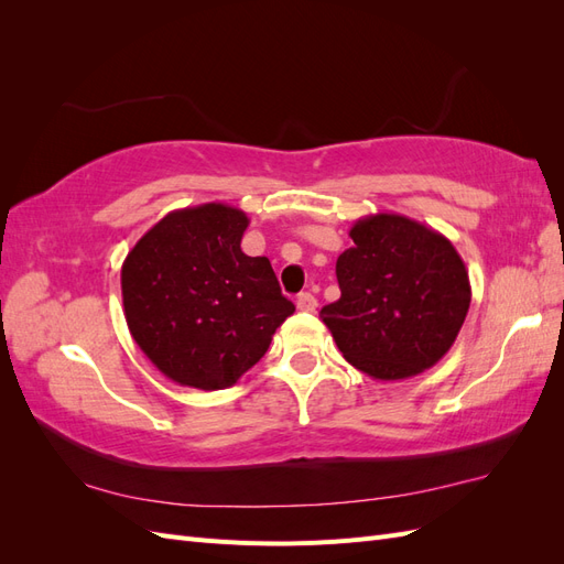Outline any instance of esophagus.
I'll use <instances>...</instances> for the list:
<instances>
[{
  "mask_svg": "<svg viewBox=\"0 0 564 564\" xmlns=\"http://www.w3.org/2000/svg\"><path fill=\"white\" fill-rule=\"evenodd\" d=\"M296 308L299 311H303V313H315V308H317V299L313 296V294H299V299H296Z\"/></svg>",
  "mask_w": 564,
  "mask_h": 564,
  "instance_id": "34e87169",
  "label": "esophagus"
}]
</instances>
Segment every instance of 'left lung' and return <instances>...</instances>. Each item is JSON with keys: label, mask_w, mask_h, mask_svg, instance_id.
<instances>
[{"label": "left lung", "mask_w": 564, "mask_h": 564, "mask_svg": "<svg viewBox=\"0 0 564 564\" xmlns=\"http://www.w3.org/2000/svg\"><path fill=\"white\" fill-rule=\"evenodd\" d=\"M338 256L340 299L319 311L338 350L379 381L437 365L464 327L470 282L445 235L400 214L355 220Z\"/></svg>", "instance_id": "obj_1"}]
</instances>
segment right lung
I'll return each instance as SVG.
<instances>
[{"instance_id":"obj_1","label":"right lung","mask_w":564,"mask_h":564,"mask_svg":"<svg viewBox=\"0 0 564 564\" xmlns=\"http://www.w3.org/2000/svg\"><path fill=\"white\" fill-rule=\"evenodd\" d=\"M247 226L224 202L169 212L122 263L129 332L178 386L230 388L296 311L265 256L242 251Z\"/></svg>"}]
</instances>
